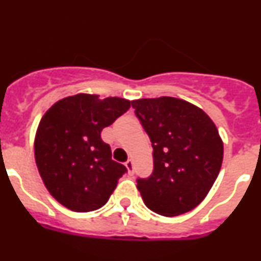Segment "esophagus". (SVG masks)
Segmentation results:
<instances>
[{
    "instance_id": "esophagus-1",
    "label": "esophagus",
    "mask_w": 261,
    "mask_h": 261,
    "mask_svg": "<svg viewBox=\"0 0 261 261\" xmlns=\"http://www.w3.org/2000/svg\"><path fill=\"white\" fill-rule=\"evenodd\" d=\"M125 166H126V168H128L129 174L132 175L133 174V161L132 159H128V161L125 162Z\"/></svg>"
}]
</instances>
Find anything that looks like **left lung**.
Returning <instances> with one entry per match:
<instances>
[{"label":"left lung","instance_id":"1","mask_svg":"<svg viewBox=\"0 0 261 261\" xmlns=\"http://www.w3.org/2000/svg\"><path fill=\"white\" fill-rule=\"evenodd\" d=\"M153 146V174L137 188L150 211L166 217L187 213L206 197L220 174L223 144L201 108L171 96L133 100Z\"/></svg>","mask_w":261,"mask_h":261}]
</instances>
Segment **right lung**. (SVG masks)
Here are the masks:
<instances>
[{"mask_svg": "<svg viewBox=\"0 0 261 261\" xmlns=\"http://www.w3.org/2000/svg\"><path fill=\"white\" fill-rule=\"evenodd\" d=\"M129 107L123 98L77 94L41 117L34 145L36 166L48 192L65 208L80 213L102 208L126 172L111 158L100 133Z\"/></svg>", "mask_w": 261, "mask_h": 261, "instance_id": "add662e5", "label": "right lung"}]
</instances>
